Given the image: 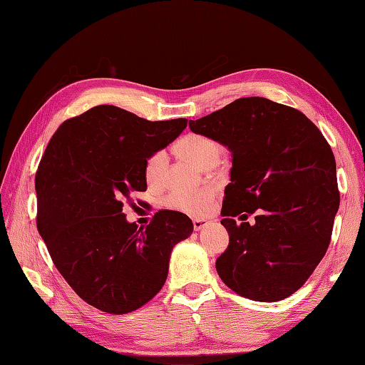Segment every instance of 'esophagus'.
Segmentation results:
<instances>
[{
  "label": "esophagus",
  "mask_w": 365,
  "mask_h": 365,
  "mask_svg": "<svg viewBox=\"0 0 365 365\" xmlns=\"http://www.w3.org/2000/svg\"><path fill=\"white\" fill-rule=\"evenodd\" d=\"M207 223H209V222L205 220V218H195V220H193V230L200 231L201 228H205V226H206Z\"/></svg>",
  "instance_id": "1"
}]
</instances>
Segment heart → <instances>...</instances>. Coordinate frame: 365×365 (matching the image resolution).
<instances>
[{"instance_id": "1", "label": "heart", "mask_w": 365, "mask_h": 365, "mask_svg": "<svg viewBox=\"0 0 365 365\" xmlns=\"http://www.w3.org/2000/svg\"><path fill=\"white\" fill-rule=\"evenodd\" d=\"M173 151L178 156L189 160L198 168L214 167L222 158V145L205 134H185L173 143ZM167 172V155L164 151H155L145 159L143 175L150 185H159L164 181ZM215 190L203 189L193 193L172 192L162 200V206L190 217H205L212 209Z\"/></svg>"}]
</instances>
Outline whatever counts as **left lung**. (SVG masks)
<instances>
[{
    "label": "left lung",
    "mask_w": 365,
    "mask_h": 365,
    "mask_svg": "<svg viewBox=\"0 0 365 365\" xmlns=\"http://www.w3.org/2000/svg\"><path fill=\"white\" fill-rule=\"evenodd\" d=\"M189 126L232 153L222 205L230 245L215 261L218 277L255 302L290 297L333 234L341 195L329 143L303 112L261 96L239 98ZM244 210L257 212L255 225L233 220Z\"/></svg>",
    "instance_id": "obj_1"
}]
</instances>
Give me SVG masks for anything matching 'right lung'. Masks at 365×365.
<instances>
[{"label":"right lung","mask_w":365,"mask_h":365,"mask_svg":"<svg viewBox=\"0 0 365 365\" xmlns=\"http://www.w3.org/2000/svg\"><path fill=\"white\" fill-rule=\"evenodd\" d=\"M185 118L148 121L109 104L63 121L36 173L37 230L56 269L96 309L126 314L164 286L173 247L193 225L159 210L150 225L128 223L123 206L147 190L145 159L175 140Z\"/></svg>","instance_id":"right-lung-1"}]
</instances>
